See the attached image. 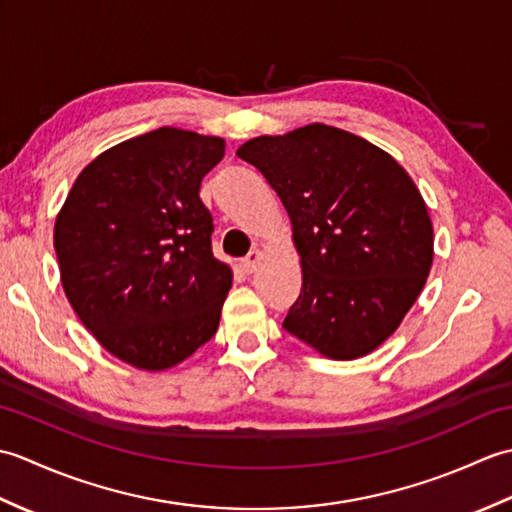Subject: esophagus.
<instances>
[{
  "label": "esophagus",
  "mask_w": 512,
  "mask_h": 512,
  "mask_svg": "<svg viewBox=\"0 0 512 512\" xmlns=\"http://www.w3.org/2000/svg\"><path fill=\"white\" fill-rule=\"evenodd\" d=\"M259 262H262V253H259V250H250V253L242 259V262H239V266H242L244 273L250 275V273H255Z\"/></svg>",
  "instance_id": "esophagus-1"
}]
</instances>
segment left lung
I'll return each instance as SVG.
<instances>
[{"label":"left lung","instance_id":"8db88e82","mask_svg":"<svg viewBox=\"0 0 512 512\" xmlns=\"http://www.w3.org/2000/svg\"><path fill=\"white\" fill-rule=\"evenodd\" d=\"M237 156L286 206L301 257V292L284 328L319 354L374 352L416 303L433 262L431 217L387 151L312 123L257 136Z\"/></svg>","mask_w":512,"mask_h":512}]
</instances>
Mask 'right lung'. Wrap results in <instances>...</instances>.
<instances>
[{"label": "right lung", "instance_id": "add662e5", "mask_svg": "<svg viewBox=\"0 0 512 512\" xmlns=\"http://www.w3.org/2000/svg\"><path fill=\"white\" fill-rule=\"evenodd\" d=\"M224 140L160 127L96 156L54 222L61 284L107 352L162 372L211 339L233 273L213 257L202 178Z\"/></svg>", "mask_w": 512, "mask_h": 512}]
</instances>
